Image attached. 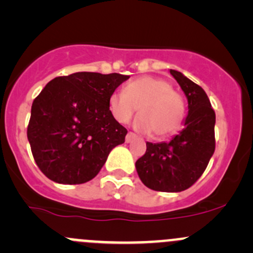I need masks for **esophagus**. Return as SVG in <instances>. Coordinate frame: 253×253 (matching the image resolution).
Segmentation results:
<instances>
[{
  "mask_svg": "<svg viewBox=\"0 0 253 253\" xmlns=\"http://www.w3.org/2000/svg\"><path fill=\"white\" fill-rule=\"evenodd\" d=\"M136 138H137V136L133 133V132H128V133L126 134V142L127 143L134 141V139H136Z\"/></svg>",
  "mask_w": 253,
  "mask_h": 253,
  "instance_id": "1",
  "label": "esophagus"
}]
</instances>
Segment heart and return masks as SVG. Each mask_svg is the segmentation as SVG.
<instances>
[{
  "mask_svg": "<svg viewBox=\"0 0 253 253\" xmlns=\"http://www.w3.org/2000/svg\"><path fill=\"white\" fill-rule=\"evenodd\" d=\"M109 109L120 124H127L138 109L134 126L157 137L174 133L182 124L185 106L168 81L158 77H141L129 82L124 91L109 98Z\"/></svg>",
  "mask_w": 253,
  "mask_h": 253,
  "instance_id": "1",
  "label": "heart"
}]
</instances>
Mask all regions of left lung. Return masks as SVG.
Here are the masks:
<instances>
[{"instance_id":"8db88e82","label":"left lung","mask_w":253,"mask_h":253,"mask_svg":"<svg viewBox=\"0 0 253 253\" xmlns=\"http://www.w3.org/2000/svg\"><path fill=\"white\" fill-rule=\"evenodd\" d=\"M170 73L187 99L183 128L170 142H147L145 154L136 162V170L150 190L181 192L201 177L213 155L215 112L200 85L183 73L175 70Z\"/></svg>"}]
</instances>
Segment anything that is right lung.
Returning <instances> with one entry per match:
<instances>
[{"label":"right lung","instance_id":"right-lung-1","mask_svg":"<svg viewBox=\"0 0 253 253\" xmlns=\"http://www.w3.org/2000/svg\"><path fill=\"white\" fill-rule=\"evenodd\" d=\"M129 76L77 72L50 81L32 105L28 141L50 180L79 185L95 177L127 129L109 109V98Z\"/></svg>","mask_w":253,"mask_h":253}]
</instances>
